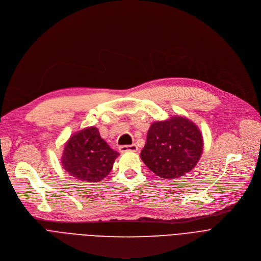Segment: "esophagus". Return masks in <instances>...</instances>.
Wrapping results in <instances>:
<instances>
[{
    "instance_id": "34e87169",
    "label": "esophagus",
    "mask_w": 261,
    "mask_h": 261,
    "mask_svg": "<svg viewBox=\"0 0 261 261\" xmlns=\"http://www.w3.org/2000/svg\"><path fill=\"white\" fill-rule=\"evenodd\" d=\"M119 150L121 152H126V151H138V146L136 144H130V145H121L119 147Z\"/></svg>"
}]
</instances>
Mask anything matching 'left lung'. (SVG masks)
Wrapping results in <instances>:
<instances>
[{
    "mask_svg": "<svg viewBox=\"0 0 261 261\" xmlns=\"http://www.w3.org/2000/svg\"><path fill=\"white\" fill-rule=\"evenodd\" d=\"M202 150L200 129L188 118L175 116L150 125L140 157L160 178L176 179L193 170Z\"/></svg>",
    "mask_w": 261,
    "mask_h": 261,
    "instance_id": "8db88e82",
    "label": "left lung"
}]
</instances>
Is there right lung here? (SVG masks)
<instances>
[{"label": "right lung", "mask_w": 261, "mask_h": 261, "mask_svg": "<svg viewBox=\"0 0 261 261\" xmlns=\"http://www.w3.org/2000/svg\"><path fill=\"white\" fill-rule=\"evenodd\" d=\"M119 152L112 149L100 136L97 127L90 126L72 134L65 143L62 165L75 179L99 182L112 171Z\"/></svg>", "instance_id": "right-lung-1"}]
</instances>
